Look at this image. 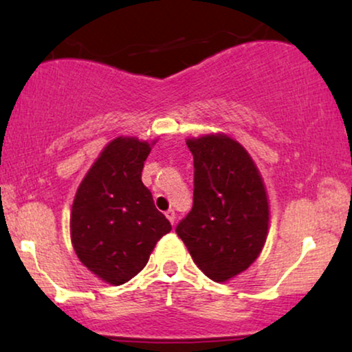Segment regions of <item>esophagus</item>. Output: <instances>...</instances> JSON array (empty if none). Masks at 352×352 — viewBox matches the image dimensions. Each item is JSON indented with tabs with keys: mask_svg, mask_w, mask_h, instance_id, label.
Returning <instances> with one entry per match:
<instances>
[{
	"mask_svg": "<svg viewBox=\"0 0 352 352\" xmlns=\"http://www.w3.org/2000/svg\"><path fill=\"white\" fill-rule=\"evenodd\" d=\"M165 214H166V218H168V221H170L171 224L176 223V213H175V210H168Z\"/></svg>",
	"mask_w": 352,
	"mask_h": 352,
	"instance_id": "1",
	"label": "esophagus"
}]
</instances>
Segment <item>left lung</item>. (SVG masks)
I'll use <instances>...</instances> for the list:
<instances>
[{"mask_svg": "<svg viewBox=\"0 0 352 352\" xmlns=\"http://www.w3.org/2000/svg\"><path fill=\"white\" fill-rule=\"evenodd\" d=\"M186 142L194 155V205L176 232L205 276L228 282L247 271L266 243V187L250 153L228 134Z\"/></svg>", "mask_w": 352, "mask_h": 352, "instance_id": "obj_1", "label": "left lung"}]
</instances>
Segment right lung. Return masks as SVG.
<instances>
[{
	"mask_svg": "<svg viewBox=\"0 0 352 352\" xmlns=\"http://www.w3.org/2000/svg\"><path fill=\"white\" fill-rule=\"evenodd\" d=\"M155 144L120 136L110 141L76 190L70 237L76 256L100 280L122 285L139 274L158 240L171 230L142 184Z\"/></svg>",
	"mask_w": 352,
	"mask_h": 352,
	"instance_id": "add662e5",
	"label": "right lung"
}]
</instances>
